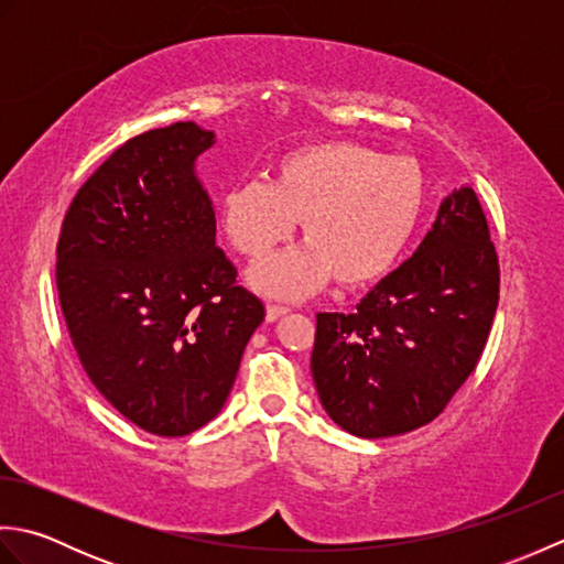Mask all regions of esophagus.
<instances>
[{
	"mask_svg": "<svg viewBox=\"0 0 564 564\" xmlns=\"http://www.w3.org/2000/svg\"><path fill=\"white\" fill-rule=\"evenodd\" d=\"M285 313H291V307H289V305L269 303V305H267V322H275L279 317H283Z\"/></svg>",
	"mask_w": 564,
	"mask_h": 564,
	"instance_id": "esophagus-1",
	"label": "esophagus"
}]
</instances>
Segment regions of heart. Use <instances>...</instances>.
I'll use <instances>...</instances> for the list:
<instances>
[{"mask_svg":"<svg viewBox=\"0 0 564 564\" xmlns=\"http://www.w3.org/2000/svg\"><path fill=\"white\" fill-rule=\"evenodd\" d=\"M426 208V182L410 160L349 140L295 150L275 184L247 178L223 196L220 218L237 251L263 257L303 223V249L261 261L251 283L271 295H305L337 275L341 285L380 279L410 245Z\"/></svg>","mask_w":564,"mask_h":564,"instance_id":"obj_1","label":"heart"}]
</instances>
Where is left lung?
I'll list each match as a JSON object with an SVG mask.
<instances>
[{
  "instance_id": "left-lung-1",
  "label": "left lung",
  "mask_w": 564,
  "mask_h": 564,
  "mask_svg": "<svg viewBox=\"0 0 564 564\" xmlns=\"http://www.w3.org/2000/svg\"><path fill=\"white\" fill-rule=\"evenodd\" d=\"M497 303V249L477 194L463 186L354 313H317L310 366L322 406L361 438L434 422L480 361Z\"/></svg>"
}]
</instances>
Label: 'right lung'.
<instances>
[{
    "label": "right lung",
    "instance_id": "add662e5",
    "mask_svg": "<svg viewBox=\"0 0 564 564\" xmlns=\"http://www.w3.org/2000/svg\"><path fill=\"white\" fill-rule=\"evenodd\" d=\"M213 142L191 121L130 138L82 184L57 239V297L79 364L154 436L218 416L263 319L215 245L194 172Z\"/></svg>",
    "mask_w": 564,
    "mask_h": 564
}]
</instances>
